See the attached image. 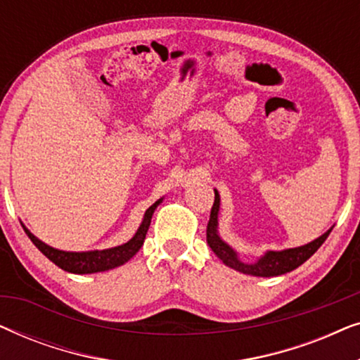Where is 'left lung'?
<instances>
[{
	"instance_id": "1",
	"label": "left lung",
	"mask_w": 360,
	"mask_h": 360,
	"mask_svg": "<svg viewBox=\"0 0 360 360\" xmlns=\"http://www.w3.org/2000/svg\"><path fill=\"white\" fill-rule=\"evenodd\" d=\"M219 205L221 198L218 190H214V203L211 208L208 228H206V240L211 250L223 260L224 265L238 270L240 274L254 275V277H277V275H283L287 272H292L297 267H300L303 262L311 257L316 250L321 248V244L328 239L329 233L333 228H329L323 236H319L311 243L300 245V248L283 249V250H267L264 255L255 260V262H244L240 260L239 254L226 243V240L219 236L218 231V214H219Z\"/></svg>"
}]
</instances>
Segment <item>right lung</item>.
<instances>
[{"label":"right lung","instance_id":"1","mask_svg":"<svg viewBox=\"0 0 360 360\" xmlns=\"http://www.w3.org/2000/svg\"><path fill=\"white\" fill-rule=\"evenodd\" d=\"M164 198L157 200L154 205L149 206L144 214V219L139 226V229L136 231V234L127 240V243L116 245L111 249H103V250H86V252H68V250H60L52 248L46 243H42L41 239H37L26 226L22 224L24 231L29 236V239L32 240V244L46 255L49 260H52L57 267L70 274H96V272H105V270H111L120 267V265L126 264L127 260L134 257L139 252V249L144 244L147 229L150 226V219L154 211L157 210Z\"/></svg>","mask_w":360,"mask_h":360}]
</instances>
